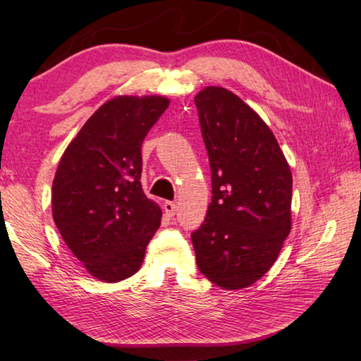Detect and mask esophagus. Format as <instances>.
Returning <instances> with one entry per match:
<instances>
[{
  "label": "esophagus",
  "mask_w": 361,
  "mask_h": 361,
  "mask_svg": "<svg viewBox=\"0 0 361 361\" xmlns=\"http://www.w3.org/2000/svg\"><path fill=\"white\" fill-rule=\"evenodd\" d=\"M175 211H176V204L173 202H166L164 203V212H166L167 217L175 216Z\"/></svg>",
  "instance_id": "34e87169"
}]
</instances>
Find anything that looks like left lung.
Listing matches in <instances>:
<instances>
[{"label": "left lung", "instance_id": "obj_1", "mask_svg": "<svg viewBox=\"0 0 361 361\" xmlns=\"http://www.w3.org/2000/svg\"><path fill=\"white\" fill-rule=\"evenodd\" d=\"M209 155L212 200L190 239L198 270L225 290L270 270L291 229L293 178L264 119L239 96L206 87L195 96Z\"/></svg>", "mask_w": 361, "mask_h": 361}]
</instances>
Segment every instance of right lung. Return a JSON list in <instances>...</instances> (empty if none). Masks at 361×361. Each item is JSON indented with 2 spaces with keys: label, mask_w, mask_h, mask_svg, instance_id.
Instances as JSON below:
<instances>
[{
  "label": "right lung",
  "mask_w": 361,
  "mask_h": 361,
  "mask_svg": "<svg viewBox=\"0 0 361 361\" xmlns=\"http://www.w3.org/2000/svg\"><path fill=\"white\" fill-rule=\"evenodd\" d=\"M171 104L163 96H116L68 144L52 181V217L87 273L119 282L140 270L161 224L141 186L144 137Z\"/></svg>",
  "instance_id": "1"
}]
</instances>
